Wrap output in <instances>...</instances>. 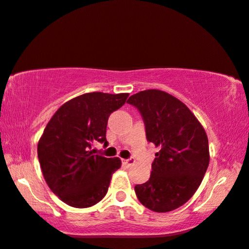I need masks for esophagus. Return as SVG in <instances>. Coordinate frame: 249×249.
<instances>
[{
	"label": "esophagus",
	"instance_id": "obj_1",
	"mask_svg": "<svg viewBox=\"0 0 249 249\" xmlns=\"http://www.w3.org/2000/svg\"><path fill=\"white\" fill-rule=\"evenodd\" d=\"M123 164L126 165V166H133L135 164V160L133 158H130V159H123Z\"/></svg>",
	"mask_w": 249,
	"mask_h": 249
}]
</instances>
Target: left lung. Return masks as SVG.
Returning a JSON list of instances; mask_svg holds the SVG:
<instances>
[{"label": "left lung", "instance_id": "1", "mask_svg": "<svg viewBox=\"0 0 249 249\" xmlns=\"http://www.w3.org/2000/svg\"><path fill=\"white\" fill-rule=\"evenodd\" d=\"M127 104L139 109L148 141L159 148L150 178L135 185L138 199L157 213L177 210L194 196L206 173V132L190 109L167 92L141 91L131 95Z\"/></svg>", "mask_w": 249, "mask_h": 249}]
</instances>
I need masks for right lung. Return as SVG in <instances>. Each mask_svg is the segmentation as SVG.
Wrapping results in <instances>:
<instances>
[{"instance_id":"add662e5","label":"right lung","mask_w":249,"mask_h":249,"mask_svg":"<svg viewBox=\"0 0 249 249\" xmlns=\"http://www.w3.org/2000/svg\"><path fill=\"white\" fill-rule=\"evenodd\" d=\"M128 93L91 92L65 102L52 116L37 144L44 180L69 206L91 207L107 194L118 157L106 158L90 150L105 142L108 117L125 104Z\"/></svg>"}]
</instances>
